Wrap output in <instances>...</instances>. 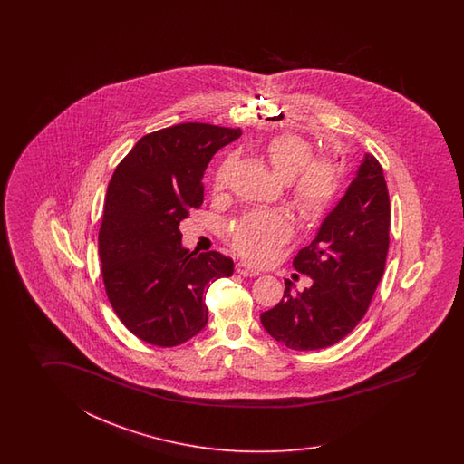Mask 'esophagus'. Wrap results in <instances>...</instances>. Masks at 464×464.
<instances>
[{
    "instance_id": "esophagus-1",
    "label": "esophagus",
    "mask_w": 464,
    "mask_h": 464,
    "mask_svg": "<svg viewBox=\"0 0 464 464\" xmlns=\"http://www.w3.org/2000/svg\"><path fill=\"white\" fill-rule=\"evenodd\" d=\"M237 274H240V276H260V272L256 270V268H252V266H248L246 262H238L236 266Z\"/></svg>"
}]
</instances>
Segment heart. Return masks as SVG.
Instances as JSON below:
<instances>
[{"label": "heart", "instance_id": "obj_1", "mask_svg": "<svg viewBox=\"0 0 464 464\" xmlns=\"http://www.w3.org/2000/svg\"><path fill=\"white\" fill-rule=\"evenodd\" d=\"M266 158L276 178L288 182V198L305 220L322 218L335 198L340 168L332 159L314 158V149L300 136L282 134L266 146ZM232 162L226 160L216 172L214 186L228 184ZM292 220L282 210H256L230 236L238 256L252 264H266L292 236Z\"/></svg>", "mask_w": 464, "mask_h": 464}]
</instances>
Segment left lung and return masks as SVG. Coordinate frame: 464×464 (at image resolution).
<instances>
[{
	"label": "left lung",
	"mask_w": 464,
	"mask_h": 464,
	"mask_svg": "<svg viewBox=\"0 0 464 464\" xmlns=\"http://www.w3.org/2000/svg\"><path fill=\"white\" fill-rule=\"evenodd\" d=\"M390 196L383 169L365 154L356 176L295 258L312 278L304 292L285 280L284 298L260 315L266 334L292 350H320L345 338L363 318L385 272Z\"/></svg>",
	"instance_id": "left-lung-1"
}]
</instances>
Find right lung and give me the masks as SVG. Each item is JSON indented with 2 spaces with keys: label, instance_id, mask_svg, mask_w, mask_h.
Wrapping results in <instances>:
<instances>
[{
  "label": "right lung",
  "instance_id": "1",
  "mask_svg": "<svg viewBox=\"0 0 464 464\" xmlns=\"http://www.w3.org/2000/svg\"><path fill=\"white\" fill-rule=\"evenodd\" d=\"M240 129L186 122L140 138L108 186L99 256L109 302L130 334L176 346L208 325L206 294L232 258L180 246L179 224L204 200L202 178Z\"/></svg>",
  "mask_w": 464,
  "mask_h": 464
}]
</instances>
